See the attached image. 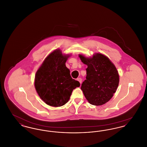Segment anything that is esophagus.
<instances>
[{
	"mask_svg": "<svg viewBox=\"0 0 147 147\" xmlns=\"http://www.w3.org/2000/svg\"><path fill=\"white\" fill-rule=\"evenodd\" d=\"M77 80L79 81V82L80 84H82V78H79L77 79Z\"/></svg>",
	"mask_w": 147,
	"mask_h": 147,
	"instance_id": "esophagus-1",
	"label": "esophagus"
}]
</instances>
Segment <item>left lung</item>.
Returning <instances> with one entry per match:
<instances>
[{
  "label": "left lung",
  "mask_w": 147,
  "mask_h": 147,
  "mask_svg": "<svg viewBox=\"0 0 147 147\" xmlns=\"http://www.w3.org/2000/svg\"><path fill=\"white\" fill-rule=\"evenodd\" d=\"M79 57L88 65L86 79L81 89L91 105L100 106L108 102L119 86V76L114 64L106 57L96 53L91 58Z\"/></svg>",
  "instance_id": "8db88e82"
}]
</instances>
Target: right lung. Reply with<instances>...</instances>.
I'll return each mask as SVG.
<instances>
[{
    "instance_id": "right-lung-1",
    "label": "right lung",
    "mask_w": 147,
    "mask_h": 147,
    "mask_svg": "<svg viewBox=\"0 0 147 147\" xmlns=\"http://www.w3.org/2000/svg\"><path fill=\"white\" fill-rule=\"evenodd\" d=\"M69 56L57 49L47 56L35 76L36 90L47 105L59 107L69 100L73 90L80 83L70 76L65 62Z\"/></svg>"
}]
</instances>
